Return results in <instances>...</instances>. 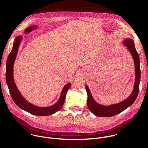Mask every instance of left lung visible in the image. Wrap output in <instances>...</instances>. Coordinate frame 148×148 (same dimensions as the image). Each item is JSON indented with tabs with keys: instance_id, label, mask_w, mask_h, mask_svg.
I'll list each match as a JSON object with an SVG mask.
<instances>
[{
	"instance_id": "1",
	"label": "left lung",
	"mask_w": 148,
	"mask_h": 148,
	"mask_svg": "<svg viewBox=\"0 0 148 148\" xmlns=\"http://www.w3.org/2000/svg\"><path fill=\"white\" fill-rule=\"evenodd\" d=\"M123 44L126 46L131 53L135 64V79L133 91L128 98L122 101V102L105 106V105L97 103L94 99L90 89L86 85V89L88 95L87 106L90 111L95 116L100 117H110L117 115L130 107L137 98L139 90V83L140 80V60L139 55L136 50L134 41L132 39H125L123 41Z\"/></svg>"
}]
</instances>
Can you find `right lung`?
<instances>
[{"label":"right lung","mask_w":148,"mask_h":148,"mask_svg":"<svg viewBox=\"0 0 148 148\" xmlns=\"http://www.w3.org/2000/svg\"><path fill=\"white\" fill-rule=\"evenodd\" d=\"M22 39V36H17L16 37L12 49L8 56L6 62V79L11 97L14 103L19 108L31 114L38 116H47L52 115L58 111L62 108V105H64L66 94L70 88L71 84L68 83L64 87L58 101L51 106L40 107L27 101L17 89L13 78V66Z\"/></svg>","instance_id":"obj_1"}]
</instances>
